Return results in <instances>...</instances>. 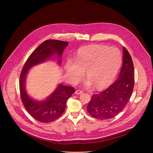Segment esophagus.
<instances>
[{"label": "esophagus", "mask_w": 153, "mask_h": 153, "mask_svg": "<svg viewBox=\"0 0 153 153\" xmlns=\"http://www.w3.org/2000/svg\"><path fill=\"white\" fill-rule=\"evenodd\" d=\"M76 94H82V93H83V91H82V90H77V91H76Z\"/></svg>", "instance_id": "1"}]
</instances>
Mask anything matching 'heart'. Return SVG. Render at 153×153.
<instances>
[{
	"label": "heart",
	"mask_w": 153,
	"mask_h": 153,
	"mask_svg": "<svg viewBox=\"0 0 153 153\" xmlns=\"http://www.w3.org/2000/svg\"><path fill=\"white\" fill-rule=\"evenodd\" d=\"M122 64V54L116 48L102 45H91L80 48L76 60L70 59L65 70L71 82H79L85 70L86 86L93 83L97 88H105L117 75Z\"/></svg>",
	"instance_id": "b5f03b06"
}]
</instances>
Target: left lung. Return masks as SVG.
I'll return each mask as SVG.
<instances>
[{"mask_svg": "<svg viewBox=\"0 0 153 153\" xmlns=\"http://www.w3.org/2000/svg\"><path fill=\"white\" fill-rule=\"evenodd\" d=\"M123 64L117 79L103 91L92 96L87 111L93 117L107 120L114 117L125 107L134 85V65L128 50L123 48Z\"/></svg>", "mask_w": 153, "mask_h": 153, "instance_id": "8db88e82", "label": "left lung"}]
</instances>
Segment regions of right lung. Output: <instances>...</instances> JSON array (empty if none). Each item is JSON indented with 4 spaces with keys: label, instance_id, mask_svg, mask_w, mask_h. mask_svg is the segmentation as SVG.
I'll return each instance as SVG.
<instances>
[{
    "label": "right lung",
    "instance_id": "right-lung-1",
    "mask_svg": "<svg viewBox=\"0 0 153 153\" xmlns=\"http://www.w3.org/2000/svg\"><path fill=\"white\" fill-rule=\"evenodd\" d=\"M68 45V42L58 40L44 41L31 54L22 70L19 82L21 100L28 113L39 122L49 123L60 117L65 110L68 99L75 92V90L72 86L60 84L45 100H35L27 94L25 90L27 74L31 67L48 60L54 55L58 57L60 64L61 56Z\"/></svg>",
    "mask_w": 153,
    "mask_h": 153
}]
</instances>
